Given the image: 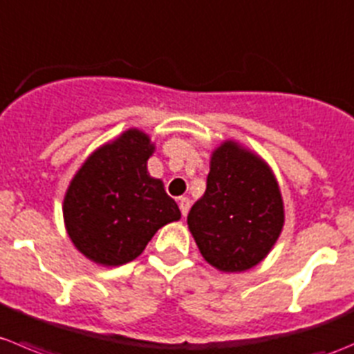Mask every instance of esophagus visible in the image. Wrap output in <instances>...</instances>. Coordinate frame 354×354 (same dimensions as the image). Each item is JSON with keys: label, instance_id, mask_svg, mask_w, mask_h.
<instances>
[{"label": "esophagus", "instance_id": "obj_1", "mask_svg": "<svg viewBox=\"0 0 354 354\" xmlns=\"http://www.w3.org/2000/svg\"><path fill=\"white\" fill-rule=\"evenodd\" d=\"M178 208H180V213L182 215H187L189 213V208H191V199L189 198H180L178 199Z\"/></svg>", "mask_w": 354, "mask_h": 354}]
</instances>
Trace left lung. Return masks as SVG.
Wrapping results in <instances>:
<instances>
[{"label":"left lung","mask_w":354,"mask_h":354,"mask_svg":"<svg viewBox=\"0 0 354 354\" xmlns=\"http://www.w3.org/2000/svg\"><path fill=\"white\" fill-rule=\"evenodd\" d=\"M203 258L223 272L260 263L284 223L281 191L270 169L236 142L212 156L206 191L187 215Z\"/></svg>","instance_id":"1"}]
</instances>
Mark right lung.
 I'll return each instance as SVG.
<instances>
[{
    "label": "right lung",
    "instance_id": "right-lung-1",
    "mask_svg": "<svg viewBox=\"0 0 354 354\" xmlns=\"http://www.w3.org/2000/svg\"><path fill=\"white\" fill-rule=\"evenodd\" d=\"M148 136L127 131L87 158L63 201L66 232L77 250L106 267L132 261L160 227L180 218L163 182L149 177Z\"/></svg>",
    "mask_w": 354,
    "mask_h": 354
}]
</instances>
